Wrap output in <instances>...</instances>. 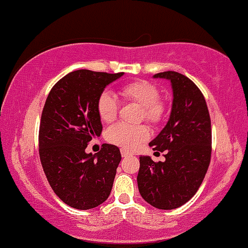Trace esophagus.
Returning <instances> with one entry per match:
<instances>
[{"mask_svg": "<svg viewBox=\"0 0 248 248\" xmlns=\"http://www.w3.org/2000/svg\"><path fill=\"white\" fill-rule=\"evenodd\" d=\"M121 155L124 157H126V156H128V155H132V153H129V152L124 151V149H121Z\"/></svg>", "mask_w": 248, "mask_h": 248, "instance_id": "obj_1", "label": "esophagus"}]
</instances>
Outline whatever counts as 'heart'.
Masks as SVG:
<instances>
[{"label":"heart","mask_w":248,"mask_h":248,"mask_svg":"<svg viewBox=\"0 0 248 248\" xmlns=\"http://www.w3.org/2000/svg\"><path fill=\"white\" fill-rule=\"evenodd\" d=\"M121 94L128 101L137 103L142 108V119L151 124H159L165 119L167 106L160 100V91L154 83L146 80H139L124 84ZM119 102L116 96L110 92H103L97 100V113L103 122H113L118 116ZM148 137L146 127L128 126L116 124L106 133L108 142L121 147L122 149L132 151Z\"/></svg>","instance_id":"b5f03b06"}]
</instances>
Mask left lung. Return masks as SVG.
Returning a JSON list of instances; mask_svg holds the SVG:
<instances>
[{
  "instance_id": "obj_1",
  "label": "left lung",
  "mask_w": 248,
  "mask_h": 248,
  "mask_svg": "<svg viewBox=\"0 0 248 248\" xmlns=\"http://www.w3.org/2000/svg\"><path fill=\"white\" fill-rule=\"evenodd\" d=\"M154 78L172 83L173 103L165 128L149 142L165 152L164 162L140 156L138 187L141 197L159 209L186 203L199 189L211 162L212 129L206 100L197 84L176 72L157 73Z\"/></svg>"
}]
</instances>
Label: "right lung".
<instances>
[{
  "label": "right lung",
  "mask_w": 248,
  "mask_h": 248,
  "mask_svg": "<svg viewBox=\"0 0 248 248\" xmlns=\"http://www.w3.org/2000/svg\"><path fill=\"white\" fill-rule=\"evenodd\" d=\"M122 75L75 70L54 84L46 100L39 132L41 165L55 194L73 208H94L110 194L120 149L103 143L93 155L86 148L102 132L99 96Z\"/></svg>",
  "instance_id": "right-lung-1"
}]
</instances>
